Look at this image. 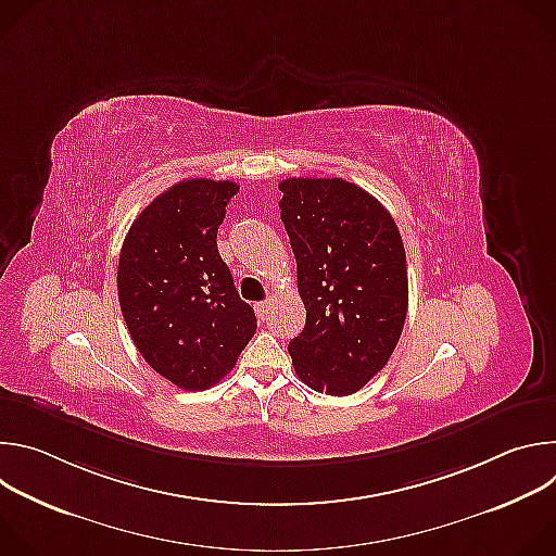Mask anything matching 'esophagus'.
<instances>
[{"label": "esophagus", "instance_id": "34e87169", "mask_svg": "<svg viewBox=\"0 0 556 556\" xmlns=\"http://www.w3.org/2000/svg\"><path fill=\"white\" fill-rule=\"evenodd\" d=\"M268 309H270V299H266V301H260V303H255V312H257V316L260 319L264 321L266 316H268Z\"/></svg>", "mask_w": 556, "mask_h": 556}]
</instances>
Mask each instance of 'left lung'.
<instances>
[{
    "label": "left lung",
    "instance_id": "8db88e82",
    "mask_svg": "<svg viewBox=\"0 0 556 556\" xmlns=\"http://www.w3.org/2000/svg\"><path fill=\"white\" fill-rule=\"evenodd\" d=\"M281 222L296 260L305 328L288 345L314 391L350 395L399 345L407 319V257L399 226L343 178H288Z\"/></svg>",
    "mask_w": 556,
    "mask_h": 556
}]
</instances>
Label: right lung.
Listing matches in <instances>:
<instances>
[{
	"label": "right lung",
	"mask_w": 556,
	"mask_h": 556,
	"mask_svg": "<svg viewBox=\"0 0 556 556\" xmlns=\"http://www.w3.org/2000/svg\"><path fill=\"white\" fill-rule=\"evenodd\" d=\"M237 191L228 180H182L134 219L121 249L129 337L153 371L187 391L224 378L257 330L215 242Z\"/></svg>",
	"instance_id": "1"
}]
</instances>
